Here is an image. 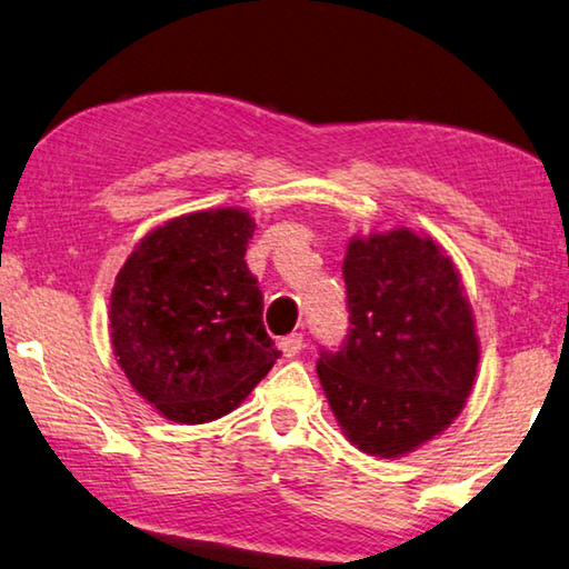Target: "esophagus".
<instances>
[{
    "label": "esophagus",
    "mask_w": 569,
    "mask_h": 569,
    "mask_svg": "<svg viewBox=\"0 0 569 569\" xmlns=\"http://www.w3.org/2000/svg\"><path fill=\"white\" fill-rule=\"evenodd\" d=\"M278 347H281L286 357H296L303 349V333H288V337L278 341Z\"/></svg>",
    "instance_id": "obj_1"
}]
</instances>
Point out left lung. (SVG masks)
<instances>
[{"mask_svg": "<svg viewBox=\"0 0 569 569\" xmlns=\"http://www.w3.org/2000/svg\"><path fill=\"white\" fill-rule=\"evenodd\" d=\"M349 333L317 372L331 412L362 453L398 458L443 432L479 369V337L461 273L408 228L355 236L341 266Z\"/></svg>", "mask_w": 569, "mask_h": 569, "instance_id": "8db88e82", "label": "left lung"}]
</instances>
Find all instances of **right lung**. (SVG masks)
I'll use <instances>...</instances> for the list:
<instances>
[{
	"label": "right lung",
	"instance_id": "1",
	"mask_svg": "<svg viewBox=\"0 0 569 569\" xmlns=\"http://www.w3.org/2000/svg\"><path fill=\"white\" fill-rule=\"evenodd\" d=\"M252 232L256 222L238 207L189 212L151 230L116 276V362L169 420L222 418L281 357L246 266Z\"/></svg>",
	"mask_w": 569,
	"mask_h": 569
}]
</instances>
